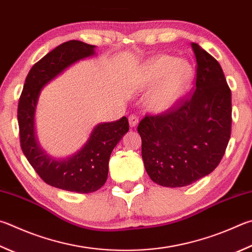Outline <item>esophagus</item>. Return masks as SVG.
<instances>
[{
  "label": "esophagus",
  "mask_w": 252,
  "mask_h": 252,
  "mask_svg": "<svg viewBox=\"0 0 252 252\" xmlns=\"http://www.w3.org/2000/svg\"><path fill=\"white\" fill-rule=\"evenodd\" d=\"M139 123V118L135 114H130L129 116V125L131 127H135Z\"/></svg>",
  "instance_id": "obj_1"
}]
</instances>
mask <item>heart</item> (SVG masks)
<instances>
[{
	"label": "heart",
	"mask_w": 252,
	"mask_h": 252,
	"mask_svg": "<svg viewBox=\"0 0 252 252\" xmlns=\"http://www.w3.org/2000/svg\"><path fill=\"white\" fill-rule=\"evenodd\" d=\"M193 77V68L185 61L167 55L151 58L139 77L142 89L154 87L146 97V107L155 113L171 110L189 91Z\"/></svg>",
	"instance_id": "1"
}]
</instances>
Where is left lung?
Returning a JSON list of instances; mask_svg holds the SVG:
<instances>
[{
	"label": "left lung",
	"mask_w": 252,
	"mask_h": 252,
	"mask_svg": "<svg viewBox=\"0 0 252 252\" xmlns=\"http://www.w3.org/2000/svg\"><path fill=\"white\" fill-rule=\"evenodd\" d=\"M194 93L158 116H146L138 132L146 173L157 184L183 187L212 173L231 132V91L219 63L198 44Z\"/></svg>",
	"instance_id": "obj_1"
}]
</instances>
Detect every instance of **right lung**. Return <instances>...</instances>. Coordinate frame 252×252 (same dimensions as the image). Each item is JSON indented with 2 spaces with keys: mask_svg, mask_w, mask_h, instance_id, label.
Here are the masks:
<instances>
[{
  "mask_svg": "<svg viewBox=\"0 0 252 252\" xmlns=\"http://www.w3.org/2000/svg\"><path fill=\"white\" fill-rule=\"evenodd\" d=\"M94 55V45L80 40H69L53 49L32 67L17 109L21 148L27 161L48 185L80 194L94 193L104 185L112 151L129 131L127 119L99 123L77 152L67 158H54L37 140L35 114L44 87L71 65Z\"/></svg>",
  "mask_w": 252,
  "mask_h": 252,
  "instance_id": "1",
  "label": "right lung"
}]
</instances>
